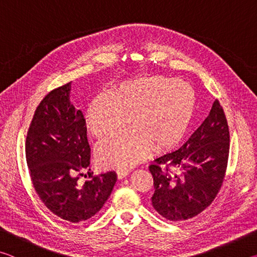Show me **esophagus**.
Returning a JSON list of instances; mask_svg holds the SVG:
<instances>
[{
  "label": "esophagus",
  "mask_w": 257,
  "mask_h": 257,
  "mask_svg": "<svg viewBox=\"0 0 257 257\" xmlns=\"http://www.w3.org/2000/svg\"><path fill=\"white\" fill-rule=\"evenodd\" d=\"M129 175L128 170H119L118 172H116V177L119 178V179H122V178L127 177Z\"/></svg>",
  "instance_id": "obj_1"
}]
</instances>
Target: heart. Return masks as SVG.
I'll list each match as a JSON object with an SVG mask.
<instances>
[{
	"instance_id": "1",
	"label": "heart",
	"mask_w": 257,
	"mask_h": 257,
	"mask_svg": "<svg viewBox=\"0 0 257 257\" xmlns=\"http://www.w3.org/2000/svg\"><path fill=\"white\" fill-rule=\"evenodd\" d=\"M196 110L193 88L175 78L154 76L127 81L114 95L102 93L87 111V127L101 138L124 128L132 129L104 138L95 154L104 167L128 169L153 150L177 145L189 128Z\"/></svg>"
}]
</instances>
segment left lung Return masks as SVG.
Returning a JSON list of instances; mask_svg holds the SVG:
<instances>
[{
    "label": "left lung",
    "instance_id": "obj_1",
    "mask_svg": "<svg viewBox=\"0 0 257 257\" xmlns=\"http://www.w3.org/2000/svg\"><path fill=\"white\" fill-rule=\"evenodd\" d=\"M229 149L228 121L216 99L207 118L179 150L160 156L150 165L154 210L170 221L201 214L223 185Z\"/></svg>",
    "mask_w": 257,
    "mask_h": 257
}]
</instances>
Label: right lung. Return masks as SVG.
Here are the masks:
<instances>
[{
	"mask_svg": "<svg viewBox=\"0 0 257 257\" xmlns=\"http://www.w3.org/2000/svg\"><path fill=\"white\" fill-rule=\"evenodd\" d=\"M71 82L51 90L35 110L26 137V161L30 180L43 204L62 220H88L103 207L116 181L113 171L93 176L84 114L76 111L69 94ZM87 173H90L89 171Z\"/></svg>",
	"mask_w": 257,
	"mask_h": 257,
	"instance_id": "1",
	"label": "right lung"
}]
</instances>
